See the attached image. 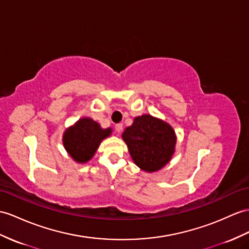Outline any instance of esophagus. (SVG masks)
<instances>
[{
    "instance_id": "esophagus-1",
    "label": "esophagus",
    "mask_w": 249,
    "mask_h": 249,
    "mask_svg": "<svg viewBox=\"0 0 249 249\" xmlns=\"http://www.w3.org/2000/svg\"><path fill=\"white\" fill-rule=\"evenodd\" d=\"M115 130H116L118 133H120L121 131H123V124H115Z\"/></svg>"
}]
</instances>
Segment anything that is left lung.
Here are the masks:
<instances>
[{"mask_svg": "<svg viewBox=\"0 0 249 249\" xmlns=\"http://www.w3.org/2000/svg\"><path fill=\"white\" fill-rule=\"evenodd\" d=\"M136 165L147 172L160 170L173 155L175 133L168 124L150 115H142L123 133Z\"/></svg>", "mask_w": 249, "mask_h": 249, "instance_id": "8db88e82", "label": "left lung"}]
</instances>
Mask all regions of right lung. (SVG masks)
I'll list each match as a JSON object with an SVG mask.
<instances>
[{"label": "right lung", "instance_id": "add662e5", "mask_svg": "<svg viewBox=\"0 0 249 249\" xmlns=\"http://www.w3.org/2000/svg\"><path fill=\"white\" fill-rule=\"evenodd\" d=\"M111 132L110 128L101 129L93 119L82 118L65 131L63 144L76 161L87 162L92 159L102 139L110 135Z\"/></svg>", "mask_w": 249, "mask_h": 249}]
</instances>
